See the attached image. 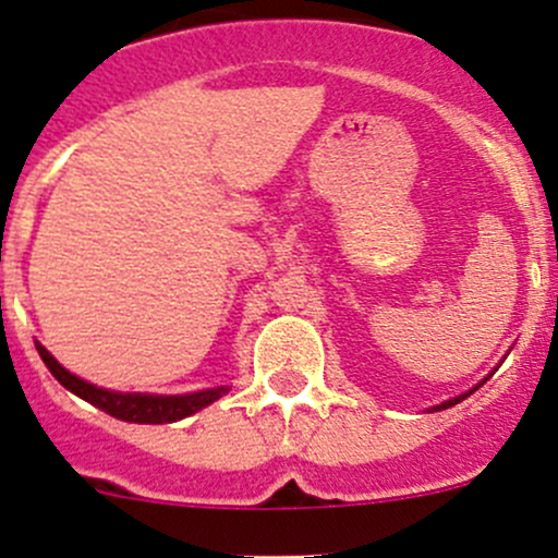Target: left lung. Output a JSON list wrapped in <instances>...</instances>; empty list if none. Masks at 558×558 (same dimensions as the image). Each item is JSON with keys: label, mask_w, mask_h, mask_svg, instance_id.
Wrapping results in <instances>:
<instances>
[{"label": "left lung", "mask_w": 558, "mask_h": 558, "mask_svg": "<svg viewBox=\"0 0 558 558\" xmlns=\"http://www.w3.org/2000/svg\"><path fill=\"white\" fill-rule=\"evenodd\" d=\"M473 392V390H471ZM471 392H465V396H457L454 398V401H444L441 403V407H436V412H441V409H449V407H454V403H460L462 401V398H468V396H471Z\"/></svg>", "instance_id": "1"}]
</instances>
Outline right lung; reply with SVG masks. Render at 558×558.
I'll list each match as a JSON object with an SVG mask.
<instances>
[{"mask_svg":"<svg viewBox=\"0 0 558 558\" xmlns=\"http://www.w3.org/2000/svg\"><path fill=\"white\" fill-rule=\"evenodd\" d=\"M39 357L45 361V366L50 368L52 377L58 379L66 390H72L74 396L85 398L87 403L98 407L101 412L111 414L117 420L125 422H141V425H162V422H175L184 420L190 414L201 412V409L214 403L216 398L225 396L230 387H214V390H201V392H190V396H146V392H114V390H104V387H96L85 379L74 377L69 374L61 363L56 361L43 344L37 342Z\"/></svg>","mask_w":558,"mask_h":558,"instance_id":"add662e5","label":"right lung"}]
</instances>
